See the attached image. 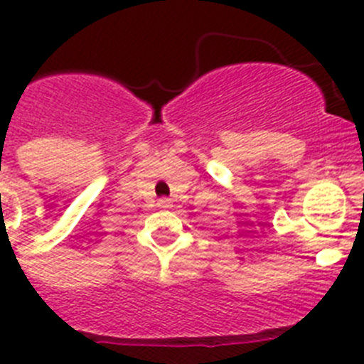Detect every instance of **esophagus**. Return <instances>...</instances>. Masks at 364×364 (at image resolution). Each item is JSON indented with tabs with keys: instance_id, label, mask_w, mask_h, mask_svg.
Here are the masks:
<instances>
[{
	"instance_id": "obj_1",
	"label": "esophagus",
	"mask_w": 364,
	"mask_h": 364,
	"mask_svg": "<svg viewBox=\"0 0 364 364\" xmlns=\"http://www.w3.org/2000/svg\"><path fill=\"white\" fill-rule=\"evenodd\" d=\"M159 208L160 209H171L172 208V203L168 199H160L159 200Z\"/></svg>"
}]
</instances>
